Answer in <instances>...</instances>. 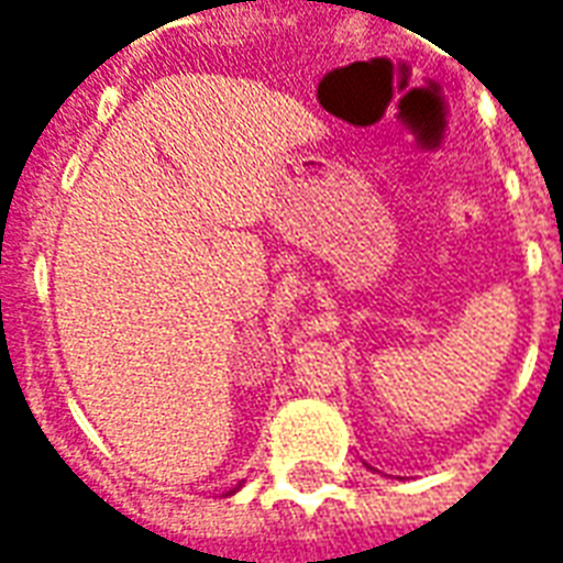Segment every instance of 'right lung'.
<instances>
[{
  "label": "right lung",
  "mask_w": 563,
  "mask_h": 563,
  "mask_svg": "<svg viewBox=\"0 0 563 563\" xmlns=\"http://www.w3.org/2000/svg\"><path fill=\"white\" fill-rule=\"evenodd\" d=\"M241 485H244V483H238V485H234V488H232V492H225V495H234V492H238V488H241Z\"/></svg>",
  "instance_id": "add662e5"
}]
</instances>
